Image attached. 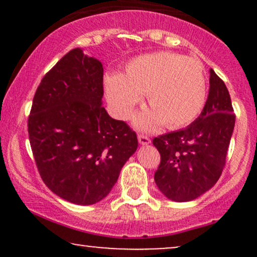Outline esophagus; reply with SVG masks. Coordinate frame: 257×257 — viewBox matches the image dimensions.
Masks as SVG:
<instances>
[{"mask_svg":"<svg viewBox=\"0 0 257 257\" xmlns=\"http://www.w3.org/2000/svg\"><path fill=\"white\" fill-rule=\"evenodd\" d=\"M138 140H139L140 145H149V144L151 143V139L147 136H145V135H139L138 136Z\"/></svg>","mask_w":257,"mask_h":257,"instance_id":"obj_1","label":"esophagus"}]
</instances>
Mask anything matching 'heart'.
<instances>
[{
    "mask_svg": "<svg viewBox=\"0 0 257 257\" xmlns=\"http://www.w3.org/2000/svg\"><path fill=\"white\" fill-rule=\"evenodd\" d=\"M206 77L202 63L193 57L154 52L126 63L121 75L105 78V94L112 114L127 119L145 93L151 108L135 118L142 130L160 125L168 128L191 124L206 103Z\"/></svg>",
    "mask_w": 257,
    "mask_h": 257,
    "instance_id": "1",
    "label": "heart"
}]
</instances>
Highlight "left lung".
<instances>
[{"label":"left lung","mask_w":257,"mask_h":257,"mask_svg":"<svg viewBox=\"0 0 257 257\" xmlns=\"http://www.w3.org/2000/svg\"><path fill=\"white\" fill-rule=\"evenodd\" d=\"M209 92L201 114L186 128L153 139L160 153L154 181L177 202L192 201L216 184L233 135L235 114L226 84L209 70Z\"/></svg>","instance_id":"obj_1"}]
</instances>
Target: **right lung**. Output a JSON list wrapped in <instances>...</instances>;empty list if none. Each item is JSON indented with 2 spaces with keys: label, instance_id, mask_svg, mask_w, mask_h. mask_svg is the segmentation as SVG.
Returning a JSON list of instances; mask_svg holds the SVG:
<instances>
[{
  "label": "right lung",
  "instance_id": "add662e5",
  "mask_svg": "<svg viewBox=\"0 0 257 257\" xmlns=\"http://www.w3.org/2000/svg\"><path fill=\"white\" fill-rule=\"evenodd\" d=\"M103 64L69 51L41 80L28 119L36 166L59 198L93 205L111 192L138 139L101 106Z\"/></svg>",
  "mask_w": 257,
  "mask_h": 257
}]
</instances>
